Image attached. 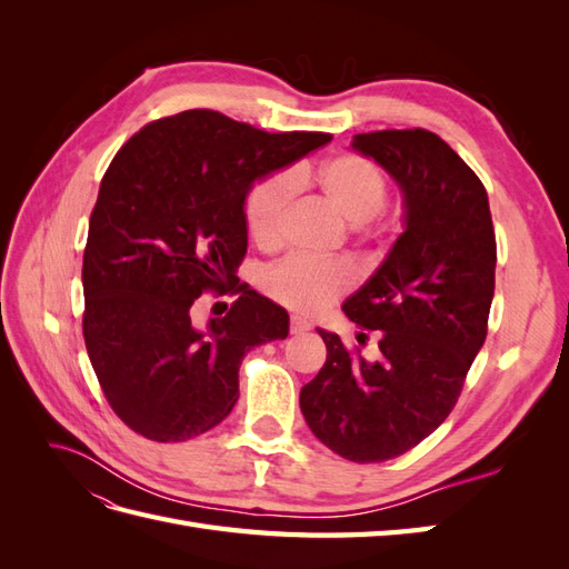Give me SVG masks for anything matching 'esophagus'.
<instances>
[{
	"label": "esophagus",
	"mask_w": 569,
	"mask_h": 569,
	"mask_svg": "<svg viewBox=\"0 0 569 569\" xmlns=\"http://www.w3.org/2000/svg\"><path fill=\"white\" fill-rule=\"evenodd\" d=\"M308 330H311V322H308L306 318H301V316H291L289 318V332L291 335H303Z\"/></svg>",
	"instance_id": "obj_1"
}]
</instances>
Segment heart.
Returning <instances> with one entry per match:
<instances>
[{
	"mask_svg": "<svg viewBox=\"0 0 569 569\" xmlns=\"http://www.w3.org/2000/svg\"><path fill=\"white\" fill-rule=\"evenodd\" d=\"M313 182L322 199L353 226H366V237L382 242L393 232L396 220H377L389 194V182L382 168L353 151L327 159L316 176L295 170L291 176L274 173L251 184L244 201V218L258 247H274L280 242L284 218L295 187ZM351 268L341 261H311L291 256L266 272V291L282 306L299 313H318L351 287Z\"/></svg>",
	"mask_w": 569,
	"mask_h": 569,
	"instance_id": "obj_1",
	"label": "heart"
}]
</instances>
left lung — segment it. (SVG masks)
Listing matches in <instances>:
<instances>
[{"instance_id": "obj_1", "label": "left lung", "mask_w": 569, "mask_h": 569, "mask_svg": "<svg viewBox=\"0 0 569 569\" xmlns=\"http://www.w3.org/2000/svg\"><path fill=\"white\" fill-rule=\"evenodd\" d=\"M353 149L380 163L406 201L403 234L343 303L360 330L377 332L380 351L366 360L339 335L318 330L327 360L299 401L327 449L385 462L416 449L458 401L487 339L496 234L485 184L439 134L360 132ZM366 339L358 335V343Z\"/></svg>"}]
</instances>
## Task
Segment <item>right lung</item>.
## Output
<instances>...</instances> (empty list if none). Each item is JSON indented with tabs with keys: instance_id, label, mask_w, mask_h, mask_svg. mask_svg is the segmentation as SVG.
Returning a JSON list of instances; mask_svg holds the SVG:
<instances>
[{
	"instance_id": "add662e5",
	"label": "right lung",
	"mask_w": 569,
	"mask_h": 569,
	"mask_svg": "<svg viewBox=\"0 0 569 569\" xmlns=\"http://www.w3.org/2000/svg\"><path fill=\"white\" fill-rule=\"evenodd\" d=\"M327 132H266L211 109L151 120L101 178L82 256V337L109 406L151 441L194 439L230 416L244 356L284 339V308L239 284L253 180ZM206 290L234 293L206 328Z\"/></svg>"
}]
</instances>
